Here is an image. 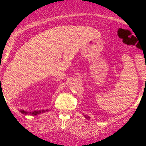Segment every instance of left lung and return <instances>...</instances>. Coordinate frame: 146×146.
I'll use <instances>...</instances> for the list:
<instances>
[{"label":"left lung","mask_w":146,"mask_h":146,"mask_svg":"<svg viewBox=\"0 0 146 146\" xmlns=\"http://www.w3.org/2000/svg\"><path fill=\"white\" fill-rule=\"evenodd\" d=\"M85 117H86V118H89V117H87V116H86V115H85Z\"/></svg>","instance_id":"1"}]
</instances>
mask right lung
<instances>
[{"instance_id": "add662e5", "label": "right lung", "mask_w": 146, "mask_h": 146, "mask_svg": "<svg viewBox=\"0 0 146 146\" xmlns=\"http://www.w3.org/2000/svg\"><path fill=\"white\" fill-rule=\"evenodd\" d=\"M47 111V110H46ZM44 112H45V110H38V111H33L32 112V113H30V114L33 115H36L38 114H40L41 113H44ZM20 113H23V114H25V115H27V114H29V113H27V112L24 111V110H20Z\"/></svg>"}]
</instances>
